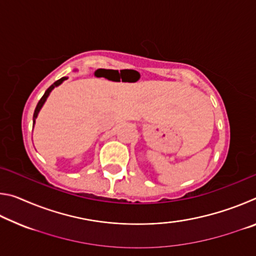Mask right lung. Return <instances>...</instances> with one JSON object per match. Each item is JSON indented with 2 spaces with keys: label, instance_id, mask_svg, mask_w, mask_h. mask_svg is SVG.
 I'll list each match as a JSON object with an SVG mask.
<instances>
[{
  "label": "right lung",
  "instance_id": "obj_1",
  "mask_svg": "<svg viewBox=\"0 0 256 256\" xmlns=\"http://www.w3.org/2000/svg\"><path fill=\"white\" fill-rule=\"evenodd\" d=\"M68 78L66 76H63V78H60V80H58V81H55L53 84H52L48 89L46 90L45 92V94H44V96H42V98H40V100L38 102V104H37V106H36V108H34V118H32V120H34H34H36V118H37V115H38V112H40V108L42 107V105H44V102H46V99H47V97H48V94H50V92H52V90H53L55 86H58V84H62V82L64 81V80H66Z\"/></svg>",
  "mask_w": 256,
  "mask_h": 256
}]
</instances>
